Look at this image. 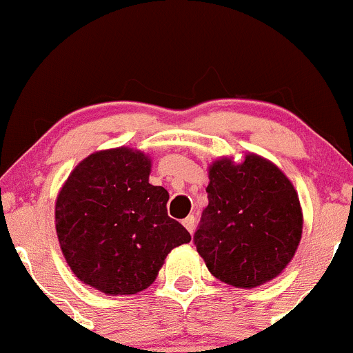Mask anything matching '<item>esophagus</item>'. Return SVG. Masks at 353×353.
<instances>
[{
	"mask_svg": "<svg viewBox=\"0 0 353 353\" xmlns=\"http://www.w3.org/2000/svg\"><path fill=\"white\" fill-rule=\"evenodd\" d=\"M185 225V229L188 230V232L193 234V230H195V217L193 215H188V217L183 219V222H181Z\"/></svg>",
	"mask_w": 353,
	"mask_h": 353,
	"instance_id": "esophagus-1",
	"label": "esophagus"
}]
</instances>
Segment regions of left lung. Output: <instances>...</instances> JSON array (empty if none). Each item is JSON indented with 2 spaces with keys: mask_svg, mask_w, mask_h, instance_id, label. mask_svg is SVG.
Wrapping results in <instances>:
<instances>
[{
  "mask_svg": "<svg viewBox=\"0 0 353 353\" xmlns=\"http://www.w3.org/2000/svg\"><path fill=\"white\" fill-rule=\"evenodd\" d=\"M208 205L193 242L208 271L236 288H256L283 272L303 230L298 193L274 163L245 154L208 168Z\"/></svg>",
  "mask_w": 353,
  "mask_h": 353,
  "instance_id": "1",
  "label": "left lung"
}]
</instances>
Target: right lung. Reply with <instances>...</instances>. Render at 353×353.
<instances>
[{
  "label": "right lung",
  "mask_w": 353,
  "mask_h": 353,
  "mask_svg": "<svg viewBox=\"0 0 353 353\" xmlns=\"http://www.w3.org/2000/svg\"><path fill=\"white\" fill-rule=\"evenodd\" d=\"M151 160L121 146L96 151L70 173L55 203V229L72 272L111 296L157 279L172 249L192 241L168 217L170 195L150 183Z\"/></svg>",
  "instance_id": "right-lung-1"
}]
</instances>
